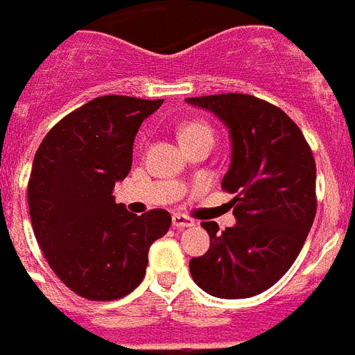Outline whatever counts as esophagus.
<instances>
[{"label": "esophagus", "mask_w": 355, "mask_h": 355, "mask_svg": "<svg viewBox=\"0 0 355 355\" xmlns=\"http://www.w3.org/2000/svg\"><path fill=\"white\" fill-rule=\"evenodd\" d=\"M173 225L177 230H182V227H193L196 225V220L186 214H173Z\"/></svg>", "instance_id": "1"}]
</instances>
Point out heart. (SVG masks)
<instances>
[{"label": "heart", "mask_w": 355, "mask_h": 355, "mask_svg": "<svg viewBox=\"0 0 355 355\" xmlns=\"http://www.w3.org/2000/svg\"><path fill=\"white\" fill-rule=\"evenodd\" d=\"M211 135V128L209 125L201 124V122H190V124H184L178 131V135H180V141H186V139L191 137H198V135Z\"/></svg>", "instance_id": "heart-1"}]
</instances>
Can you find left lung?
Listing matches in <instances>:
<instances>
[{
    "label": "left lung",
    "mask_w": 355,
    "mask_h": 355,
    "mask_svg": "<svg viewBox=\"0 0 355 355\" xmlns=\"http://www.w3.org/2000/svg\"><path fill=\"white\" fill-rule=\"evenodd\" d=\"M230 128L231 165L222 190L237 224L203 222L211 248L190 261L193 282L222 299L269 290L303 248L316 216V164L303 131L280 107L248 94L188 97Z\"/></svg>",
    "instance_id": "obj_1"
}]
</instances>
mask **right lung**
<instances>
[{
    "label": "right lung",
    "mask_w": 355,
    "mask_h": 355,
    "mask_svg": "<svg viewBox=\"0 0 355 355\" xmlns=\"http://www.w3.org/2000/svg\"><path fill=\"white\" fill-rule=\"evenodd\" d=\"M162 103L96 97L62 118L35 152L28 182L33 233L54 275L80 297H125L143 282L150 244L169 231L164 209L137 216L112 198L131 171L139 128Z\"/></svg>",
    "instance_id": "add662e5"
}]
</instances>
